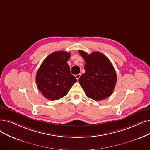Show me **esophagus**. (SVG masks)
Instances as JSON below:
<instances>
[{
    "mask_svg": "<svg viewBox=\"0 0 150 150\" xmlns=\"http://www.w3.org/2000/svg\"><path fill=\"white\" fill-rule=\"evenodd\" d=\"M80 76H81V74H76V75H75V77H76V78L78 80L79 79V77H80Z\"/></svg>",
    "mask_w": 150,
    "mask_h": 150,
    "instance_id": "1",
    "label": "esophagus"
}]
</instances>
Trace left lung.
Listing matches in <instances>:
<instances>
[{
	"mask_svg": "<svg viewBox=\"0 0 150 150\" xmlns=\"http://www.w3.org/2000/svg\"><path fill=\"white\" fill-rule=\"evenodd\" d=\"M79 53L86 62V73L79 79L86 95L95 101L110 97L117 80L116 71L110 59L99 52L90 55L82 50H79Z\"/></svg>",
	"mask_w": 150,
	"mask_h": 150,
	"instance_id": "8db88e82",
	"label": "left lung"
}]
</instances>
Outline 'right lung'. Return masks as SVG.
Segmentation results:
<instances>
[{"mask_svg":"<svg viewBox=\"0 0 150 150\" xmlns=\"http://www.w3.org/2000/svg\"><path fill=\"white\" fill-rule=\"evenodd\" d=\"M71 53L57 51L47 56L39 67L35 77L38 88L46 98L57 100L68 93L77 82L67 63Z\"/></svg>","mask_w":150,"mask_h":150,"instance_id":"right-lung-1","label":"right lung"}]
</instances>
